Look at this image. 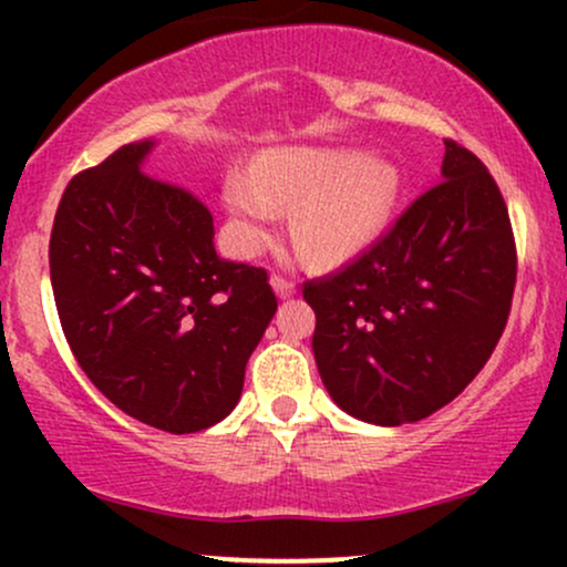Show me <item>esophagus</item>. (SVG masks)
I'll list each match as a JSON object with an SVG mask.
<instances>
[{
  "label": "esophagus",
  "instance_id": "obj_1",
  "mask_svg": "<svg viewBox=\"0 0 567 567\" xmlns=\"http://www.w3.org/2000/svg\"><path fill=\"white\" fill-rule=\"evenodd\" d=\"M271 288H275L279 298L296 296V282H292V279H288V277H282V275L271 277Z\"/></svg>",
  "mask_w": 567,
  "mask_h": 567
}]
</instances>
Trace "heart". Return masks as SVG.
I'll list each match as a JSON object with an SVG mask.
<instances>
[{"mask_svg":"<svg viewBox=\"0 0 567 567\" xmlns=\"http://www.w3.org/2000/svg\"><path fill=\"white\" fill-rule=\"evenodd\" d=\"M400 194V173L360 152L279 148L252 171L226 178L224 199L239 250L256 252L282 207H296L292 243L306 261L333 266L362 252L383 231Z\"/></svg>","mask_w":567,"mask_h":567,"instance_id":"b5f03b06","label":"heart"}]
</instances>
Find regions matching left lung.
<instances>
[{
	"label": "left lung",
	"mask_w": 567,
	"mask_h": 567,
	"mask_svg": "<svg viewBox=\"0 0 567 567\" xmlns=\"http://www.w3.org/2000/svg\"><path fill=\"white\" fill-rule=\"evenodd\" d=\"M517 250L496 181L445 141L442 181L375 245L303 285L324 389L379 426L426 419L483 370L512 309Z\"/></svg>",
	"instance_id": "obj_1"
}]
</instances>
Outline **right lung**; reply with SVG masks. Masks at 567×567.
Masks as SVG:
<instances>
[{
  "label": "right lung",
  "mask_w": 567,
  "mask_h": 567,
  "mask_svg": "<svg viewBox=\"0 0 567 567\" xmlns=\"http://www.w3.org/2000/svg\"><path fill=\"white\" fill-rule=\"evenodd\" d=\"M154 141L71 178L50 234V279L80 368L141 424L192 434L239 402L277 311L264 269L218 258L213 216L143 173Z\"/></svg>",
  "instance_id": "1"
}]
</instances>
